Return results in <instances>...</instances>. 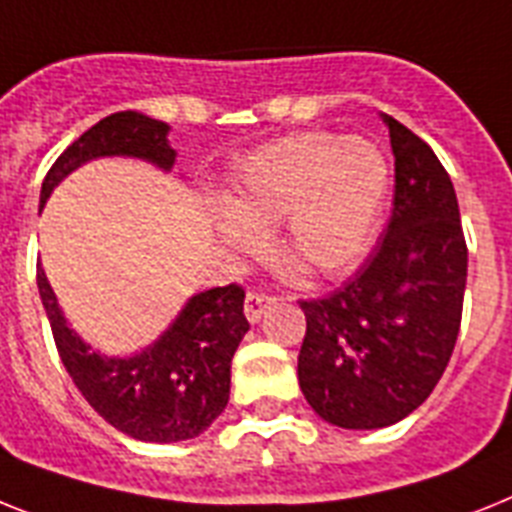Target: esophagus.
<instances>
[{"label": "esophagus", "mask_w": 512, "mask_h": 512, "mask_svg": "<svg viewBox=\"0 0 512 512\" xmlns=\"http://www.w3.org/2000/svg\"><path fill=\"white\" fill-rule=\"evenodd\" d=\"M274 298H269V295L264 293H248L246 295V319L251 324H256L261 319V316L266 314V308L272 306Z\"/></svg>", "instance_id": "34e87169"}]
</instances>
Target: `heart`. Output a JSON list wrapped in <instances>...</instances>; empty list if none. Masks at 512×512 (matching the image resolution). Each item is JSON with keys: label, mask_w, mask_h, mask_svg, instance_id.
<instances>
[{"label": "heart", "mask_w": 512, "mask_h": 512, "mask_svg": "<svg viewBox=\"0 0 512 512\" xmlns=\"http://www.w3.org/2000/svg\"><path fill=\"white\" fill-rule=\"evenodd\" d=\"M387 188V156L369 138L287 135L246 162L219 238L235 253H253L259 232L285 219L277 251L316 277L340 274L366 251Z\"/></svg>", "instance_id": "b5f03b06"}]
</instances>
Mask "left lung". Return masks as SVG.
Instances as JSON below:
<instances>
[{
	"mask_svg": "<svg viewBox=\"0 0 512 512\" xmlns=\"http://www.w3.org/2000/svg\"><path fill=\"white\" fill-rule=\"evenodd\" d=\"M395 154L392 217L345 287L301 301L298 382L342 429H382L437 387L458 340L468 248L455 188L437 154L382 114Z\"/></svg>",
	"mask_w": 512,
	"mask_h": 512,
	"instance_id": "1",
	"label": "left lung"
}]
</instances>
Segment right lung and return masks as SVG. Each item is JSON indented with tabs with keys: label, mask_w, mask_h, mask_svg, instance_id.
<instances>
[{
	"label": "right lung",
	"mask_w": 512,
	"mask_h": 512,
	"mask_svg": "<svg viewBox=\"0 0 512 512\" xmlns=\"http://www.w3.org/2000/svg\"><path fill=\"white\" fill-rule=\"evenodd\" d=\"M167 133V122L141 112L109 114L59 154L41 185V206L70 172L99 156H135L170 172L175 149ZM36 282L67 374L114 429L141 442H180L198 437L225 411L232 356L251 327L243 314V287L193 295L154 345L130 358H109L70 329L41 264Z\"/></svg>",
	"instance_id": "obj_1"
}]
</instances>
